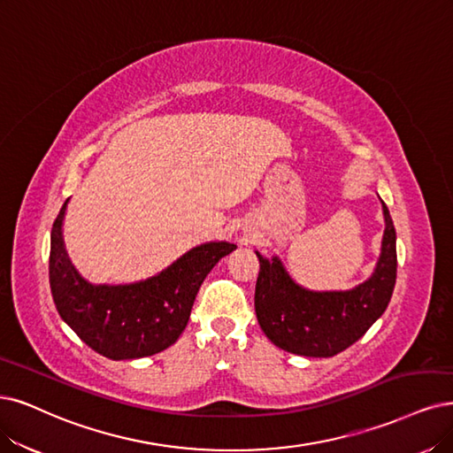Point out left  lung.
I'll list each match as a JSON object with an SVG mask.
<instances>
[{
	"instance_id": "obj_1",
	"label": "left lung",
	"mask_w": 453,
	"mask_h": 453,
	"mask_svg": "<svg viewBox=\"0 0 453 453\" xmlns=\"http://www.w3.org/2000/svg\"><path fill=\"white\" fill-rule=\"evenodd\" d=\"M382 252L373 276L358 288L340 293H313L298 288L278 257L257 254L256 315L261 330L274 345L293 355L326 358L358 342L387 310L395 286V229L382 201Z\"/></svg>"
}]
</instances>
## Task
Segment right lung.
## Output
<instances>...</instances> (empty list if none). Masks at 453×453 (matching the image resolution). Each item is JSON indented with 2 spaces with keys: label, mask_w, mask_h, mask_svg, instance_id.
<instances>
[{
  "label": "right lung",
  "mask_w": 453,
  "mask_h": 453,
  "mask_svg": "<svg viewBox=\"0 0 453 453\" xmlns=\"http://www.w3.org/2000/svg\"><path fill=\"white\" fill-rule=\"evenodd\" d=\"M66 201L52 226L48 266L61 319L83 343L111 360L150 357L175 343L190 319L201 283L235 244L192 248L158 276L132 286H91L65 254L61 224Z\"/></svg>",
  "instance_id": "1"
}]
</instances>
